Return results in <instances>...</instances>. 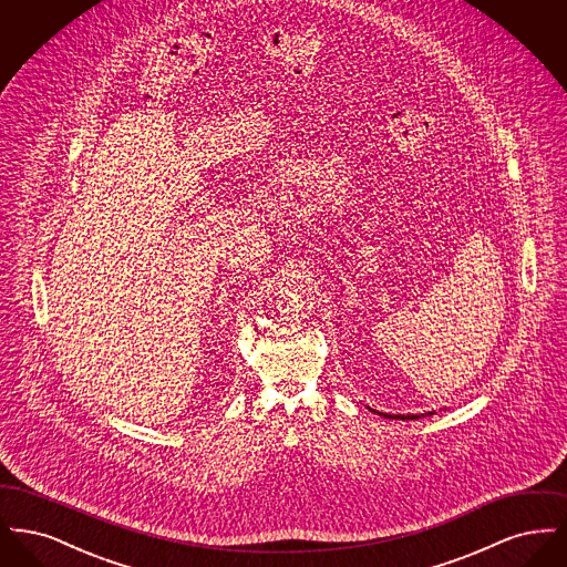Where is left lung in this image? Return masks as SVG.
<instances>
[{
  "label": "left lung",
  "instance_id": "1",
  "mask_svg": "<svg viewBox=\"0 0 567 567\" xmlns=\"http://www.w3.org/2000/svg\"><path fill=\"white\" fill-rule=\"evenodd\" d=\"M384 416H386V419H419V416H398V414H395V416H391V414H384Z\"/></svg>",
  "mask_w": 567,
  "mask_h": 567
}]
</instances>
